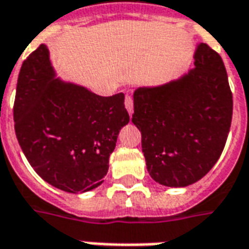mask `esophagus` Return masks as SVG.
I'll use <instances>...</instances> for the list:
<instances>
[{
	"mask_svg": "<svg viewBox=\"0 0 249 249\" xmlns=\"http://www.w3.org/2000/svg\"><path fill=\"white\" fill-rule=\"evenodd\" d=\"M125 108L128 110V113L132 116V113H133V98H132L130 94L125 96Z\"/></svg>",
	"mask_w": 249,
	"mask_h": 249,
	"instance_id": "1",
	"label": "esophagus"
}]
</instances>
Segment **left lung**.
I'll use <instances>...</instances> for the list:
<instances>
[{
  "label": "left lung",
  "instance_id": "obj_1",
  "mask_svg": "<svg viewBox=\"0 0 249 249\" xmlns=\"http://www.w3.org/2000/svg\"><path fill=\"white\" fill-rule=\"evenodd\" d=\"M195 68L133 93L132 123L141 132L146 169L156 183L183 188L212 169L232 121V93L221 57L198 44Z\"/></svg>",
  "mask_w": 249,
  "mask_h": 249
}]
</instances>
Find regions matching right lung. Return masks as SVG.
<instances>
[{"mask_svg":"<svg viewBox=\"0 0 249 249\" xmlns=\"http://www.w3.org/2000/svg\"><path fill=\"white\" fill-rule=\"evenodd\" d=\"M13 117L19 146L37 175L69 193L104 183L120 130L129 123L124 93L103 97L56 77L45 44L21 66Z\"/></svg>","mask_w":249,"mask_h":249,"instance_id":"right-lung-1","label":"right lung"}]
</instances>
